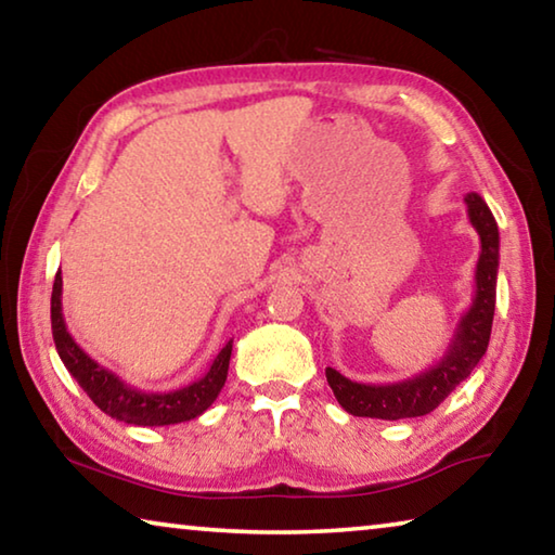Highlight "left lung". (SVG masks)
Returning <instances> with one entry per match:
<instances>
[{
  "label": "left lung",
  "instance_id": "obj_1",
  "mask_svg": "<svg viewBox=\"0 0 555 555\" xmlns=\"http://www.w3.org/2000/svg\"><path fill=\"white\" fill-rule=\"evenodd\" d=\"M467 218L480 234V259L475 269V296L460 318L453 340L436 364L418 372L416 377L393 384H360L343 377L327 367L325 377L335 399L352 416L367 418H416L426 416L453 391L460 382L469 377L490 345L494 300H496V269H500V230L494 215L477 193L465 195Z\"/></svg>",
  "mask_w": 555,
  "mask_h": 555
}]
</instances>
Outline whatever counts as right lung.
Returning <instances> with one entry per match:
<instances>
[{
  "label": "right lung",
  "mask_w": 555,
  "mask_h": 555,
  "mask_svg": "<svg viewBox=\"0 0 555 555\" xmlns=\"http://www.w3.org/2000/svg\"><path fill=\"white\" fill-rule=\"evenodd\" d=\"M63 276L61 269L53 281L51 294V331L59 357L70 372V377L80 384L82 391L88 393L92 403L107 416L125 421L131 426H171L183 424V421L198 418L203 411L210 409V403L218 399L220 389L228 379L232 340L224 343L222 350L215 357L210 370L181 389L171 391H142L131 387L125 379H119L115 372L102 367L100 362L82 350L73 340V335L65 327L63 318Z\"/></svg>",
  "instance_id": "1"
}]
</instances>
